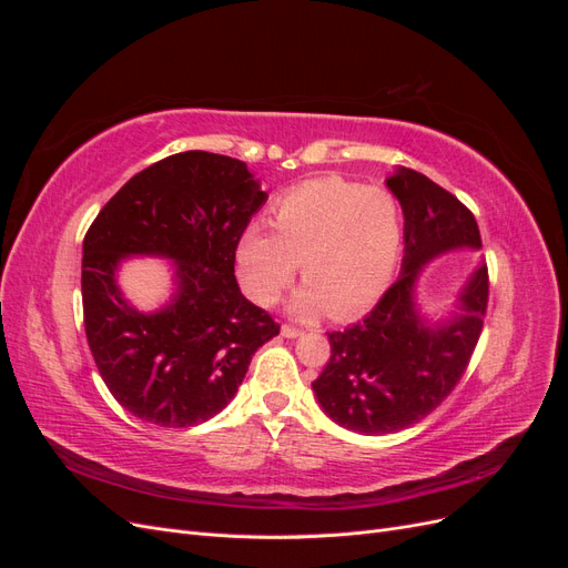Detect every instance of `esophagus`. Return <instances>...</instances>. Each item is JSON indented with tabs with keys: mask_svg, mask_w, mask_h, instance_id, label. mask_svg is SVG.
<instances>
[{
	"mask_svg": "<svg viewBox=\"0 0 568 568\" xmlns=\"http://www.w3.org/2000/svg\"><path fill=\"white\" fill-rule=\"evenodd\" d=\"M282 336H286V338H296V336H301V329H298V326L284 324V326H282Z\"/></svg>",
	"mask_w": 568,
	"mask_h": 568,
	"instance_id": "obj_1",
	"label": "esophagus"
}]
</instances>
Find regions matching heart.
<instances>
[{"instance_id": "1", "label": "heart", "mask_w": 568, "mask_h": 568, "mask_svg": "<svg viewBox=\"0 0 568 568\" xmlns=\"http://www.w3.org/2000/svg\"><path fill=\"white\" fill-rule=\"evenodd\" d=\"M270 230L251 227L239 239V277L255 303L272 305L298 263L305 280L294 298L298 315L367 311L388 288L403 251L398 199L341 178L291 189L272 205Z\"/></svg>"}]
</instances>
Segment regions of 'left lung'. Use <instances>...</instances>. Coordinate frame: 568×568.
I'll use <instances>...</instances> for the list:
<instances>
[{
    "instance_id": "1",
    "label": "left lung",
    "mask_w": 568,
    "mask_h": 568,
    "mask_svg": "<svg viewBox=\"0 0 568 568\" xmlns=\"http://www.w3.org/2000/svg\"><path fill=\"white\" fill-rule=\"evenodd\" d=\"M405 217L400 277L357 324L326 334L332 357L313 382L322 409L343 428L386 436L422 422L448 398L484 329L488 265H478L457 296L455 317L428 324L415 301L422 267L455 248H480L474 213L417 170L386 180Z\"/></svg>"
}]
</instances>
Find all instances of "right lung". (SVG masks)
I'll use <instances>...</instances> for the list:
<instances>
[{"instance_id":"add662e5","label":"right lung","mask_w":568,"mask_h":568,"mask_svg":"<svg viewBox=\"0 0 568 568\" xmlns=\"http://www.w3.org/2000/svg\"><path fill=\"white\" fill-rule=\"evenodd\" d=\"M265 201L246 163L184 151L136 173L94 217L82 242L84 334L101 379L134 417L168 428L209 422L280 334L234 277L239 239ZM130 254L176 263L179 291L156 314L134 312L116 288Z\"/></svg>"}]
</instances>
